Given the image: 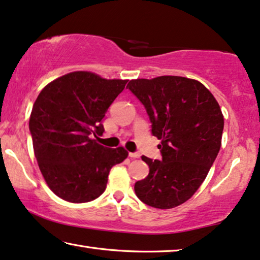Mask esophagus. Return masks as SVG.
<instances>
[{"instance_id": "esophagus-1", "label": "esophagus", "mask_w": 260, "mask_h": 260, "mask_svg": "<svg viewBox=\"0 0 260 260\" xmlns=\"http://www.w3.org/2000/svg\"><path fill=\"white\" fill-rule=\"evenodd\" d=\"M129 157H131V158H139V157H141V155H139L138 152H129Z\"/></svg>"}]
</instances>
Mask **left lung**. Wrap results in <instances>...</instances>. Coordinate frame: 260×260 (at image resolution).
Listing matches in <instances>:
<instances>
[{
    "instance_id": "8db88e82",
    "label": "left lung",
    "mask_w": 260,
    "mask_h": 260,
    "mask_svg": "<svg viewBox=\"0 0 260 260\" xmlns=\"http://www.w3.org/2000/svg\"><path fill=\"white\" fill-rule=\"evenodd\" d=\"M126 88L144 105L151 133L161 141L160 160L142 157L150 170L135 184V192L152 208H176L192 197L219 152V104L201 82L186 77L138 78Z\"/></svg>"
}]
</instances>
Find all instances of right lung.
<instances>
[{
  "label": "right lung",
  "instance_id": "add662e5",
  "mask_svg": "<svg viewBox=\"0 0 260 260\" xmlns=\"http://www.w3.org/2000/svg\"><path fill=\"white\" fill-rule=\"evenodd\" d=\"M127 81L105 80L74 71L52 81L40 92L29 119L34 152L48 186L71 203H85L104 192L110 169L127 151L96 143L102 119Z\"/></svg>",
  "mask_w": 260,
  "mask_h": 260
}]
</instances>
